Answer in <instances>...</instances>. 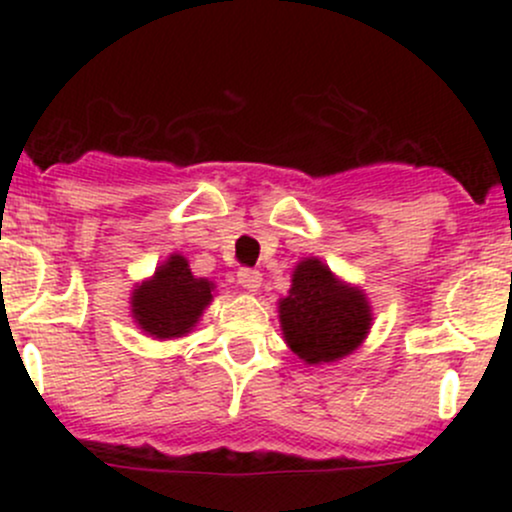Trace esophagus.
Masks as SVG:
<instances>
[{
    "instance_id": "obj_1",
    "label": "esophagus",
    "mask_w": 512,
    "mask_h": 512,
    "mask_svg": "<svg viewBox=\"0 0 512 512\" xmlns=\"http://www.w3.org/2000/svg\"><path fill=\"white\" fill-rule=\"evenodd\" d=\"M238 284L243 286L245 291H257L260 289V284H262V274L257 272V269H240L238 272Z\"/></svg>"
}]
</instances>
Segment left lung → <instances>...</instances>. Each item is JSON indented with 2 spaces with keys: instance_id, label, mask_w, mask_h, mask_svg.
I'll use <instances>...</instances> for the list:
<instances>
[{
  "instance_id": "left-lung-1",
  "label": "left lung",
  "mask_w": 512,
  "mask_h": 512,
  "mask_svg": "<svg viewBox=\"0 0 512 512\" xmlns=\"http://www.w3.org/2000/svg\"><path fill=\"white\" fill-rule=\"evenodd\" d=\"M286 344L305 363H332L363 344L373 325L370 303L358 286L337 279L317 257L298 262L289 296L279 301Z\"/></svg>"
}]
</instances>
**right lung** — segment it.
Instances as JSON below:
<instances>
[{"instance_id":"obj_1","label":"right lung","mask_w":512,"mask_h":512,"mask_svg":"<svg viewBox=\"0 0 512 512\" xmlns=\"http://www.w3.org/2000/svg\"><path fill=\"white\" fill-rule=\"evenodd\" d=\"M214 301V284L190 272L182 255H170L151 279L132 291V317L154 339H175L192 332L204 308Z\"/></svg>"}]
</instances>
